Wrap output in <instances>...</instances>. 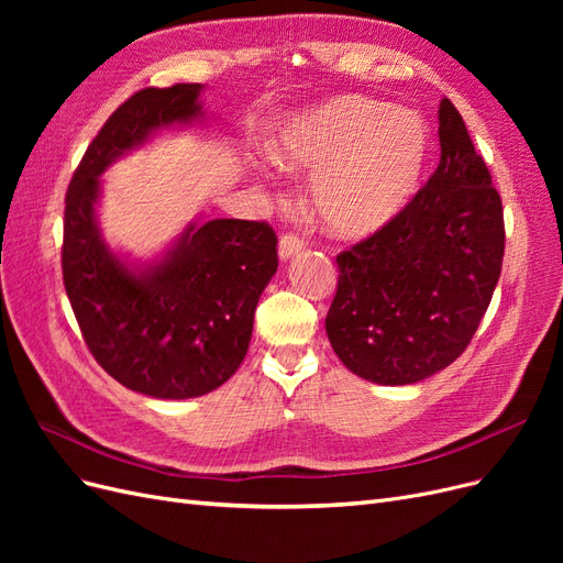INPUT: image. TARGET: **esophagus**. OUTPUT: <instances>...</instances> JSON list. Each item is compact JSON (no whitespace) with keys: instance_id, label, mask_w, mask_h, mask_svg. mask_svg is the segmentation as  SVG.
<instances>
[{"instance_id":"obj_1","label":"esophagus","mask_w":563,"mask_h":563,"mask_svg":"<svg viewBox=\"0 0 563 563\" xmlns=\"http://www.w3.org/2000/svg\"><path fill=\"white\" fill-rule=\"evenodd\" d=\"M305 249V242L298 234H282L279 240V258L282 261H291L294 255H298Z\"/></svg>"}]
</instances>
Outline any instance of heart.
I'll return each mask as SVG.
<instances>
[{"label": "heart", "mask_w": 563, "mask_h": 563, "mask_svg": "<svg viewBox=\"0 0 563 563\" xmlns=\"http://www.w3.org/2000/svg\"><path fill=\"white\" fill-rule=\"evenodd\" d=\"M432 135L416 110L362 93H338L294 114L269 145L282 168L312 176L310 209L343 240L387 228L413 199Z\"/></svg>", "instance_id": "b5f03b06"}]
</instances>
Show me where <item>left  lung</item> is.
<instances>
[{
	"instance_id": "obj_1",
	"label": "left lung",
	"mask_w": 563,
	"mask_h": 563,
	"mask_svg": "<svg viewBox=\"0 0 563 563\" xmlns=\"http://www.w3.org/2000/svg\"><path fill=\"white\" fill-rule=\"evenodd\" d=\"M437 172L387 228L335 258L331 347L356 376L413 385L470 345L500 279L503 201L463 117L439 106Z\"/></svg>"
}]
</instances>
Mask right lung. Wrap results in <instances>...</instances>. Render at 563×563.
<instances>
[{
  "instance_id": "add662e5",
  "label": "right lung",
  "mask_w": 563,
  "mask_h": 563,
  "mask_svg": "<svg viewBox=\"0 0 563 563\" xmlns=\"http://www.w3.org/2000/svg\"><path fill=\"white\" fill-rule=\"evenodd\" d=\"M199 93L201 84L133 93L84 152L65 195L63 284L84 343L117 383L155 399L201 397L234 376L277 272V234L258 220L190 223L147 265H129L100 234V174L152 133L199 122Z\"/></svg>"
}]
</instances>
